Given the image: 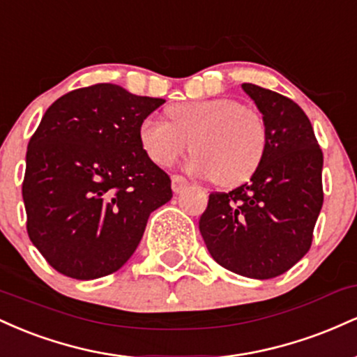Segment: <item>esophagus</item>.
Wrapping results in <instances>:
<instances>
[{"label": "esophagus", "mask_w": 357, "mask_h": 357, "mask_svg": "<svg viewBox=\"0 0 357 357\" xmlns=\"http://www.w3.org/2000/svg\"><path fill=\"white\" fill-rule=\"evenodd\" d=\"M188 179L183 178V176H173L171 178V188H173L174 192H181L188 188Z\"/></svg>", "instance_id": "1"}]
</instances>
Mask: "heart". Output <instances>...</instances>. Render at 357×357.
Masks as SVG:
<instances>
[{"label": "heart", "mask_w": 357, "mask_h": 357, "mask_svg": "<svg viewBox=\"0 0 357 357\" xmlns=\"http://www.w3.org/2000/svg\"><path fill=\"white\" fill-rule=\"evenodd\" d=\"M169 122L146 117L139 141L158 166H171L188 149L192 174L215 178L221 186H236L252 178L267 147L265 122L255 110L231 99L179 102L166 109Z\"/></svg>", "instance_id": "obj_1"}]
</instances>
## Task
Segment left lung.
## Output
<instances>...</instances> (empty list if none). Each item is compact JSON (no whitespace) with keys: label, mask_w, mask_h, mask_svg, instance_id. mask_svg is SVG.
I'll list each match as a JSON object with an SVG mask.
<instances>
[{"label":"left lung","mask_w":357,"mask_h":357,"mask_svg":"<svg viewBox=\"0 0 357 357\" xmlns=\"http://www.w3.org/2000/svg\"><path fill=\"white\" fill-rule=\"evenodd\" d=\"M241 89L260 110L267 147L248 183L230 192H211L199 231L216 264L267 280L309 252L324 202V155L296 102L255 84Z\"/></svg>","instance_id":"8db88e82"}]
</instances>
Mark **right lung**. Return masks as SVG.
Segmentation results:
<instances>
[{"label":"right lung","mask_w":357,"mask_h":357,"mask_svg":"<svg viewBox=\"0 0 357 357\" xmlns=\"http://www.w3.org/2000/svg\"><path fill=\"white\" fill-rule=\"evenodd\" d=\"M165 99L114 84L56 99L28 142L23 202L31 243L56 272L93 280L136 252L147 218L173 198L139 126Z\"/></svg>","instance_id":"add662e5"}]
</instances>
